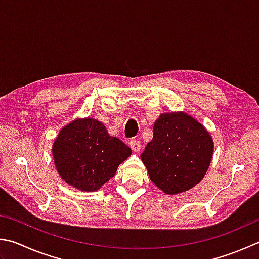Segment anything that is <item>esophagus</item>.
<instances>
[{
    "mask_svg": "<svg viewBox=\"0 0 259 259\" xmlns=\"http://www.w3.org/2000/svg\"><path fill=\"white\" fill-rule=\"evenodd\" d=\"M129 145H130V148L133 149V152L138 153L140 150V143L138 142V140H131Z\"/></svg>",
    "mask_w": 259,
    "mask_h": 259,
    "instance_id": "1",
    "label": "esophagus"
}]
</instances>
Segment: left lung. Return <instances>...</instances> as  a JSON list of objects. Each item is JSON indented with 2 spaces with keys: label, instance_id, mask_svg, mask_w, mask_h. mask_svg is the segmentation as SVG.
<instances>
[{
  "label": "left lung",
  "instance_id": "1",
  "mask_svg": "<svg viewBox=\"0 0 259 259\" xmlns=\"http://www.w3.org/2000/svg\"><path fill=\"white\" fill-rule=\"evenodd\" d=\"M153 139L140 155L149 179L166 195L190 190L210 165L214 142L205 126L187 112L162 113Z\"/></svg>",
  "mask_w": 259,
  "mask_h": 259
}]
</instances>
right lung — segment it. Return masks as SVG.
Here are the masks:
<instances>
[{
	"mask_svg": "<svg viewBox=\"0 0 259 259\" xmlns=\"http://www.w3.org/2000/svg\"><path fill=\"white\" fill-rule=\"evenodd\" d=\"M59 176L78 190L96 191L114 177L131 149L109 135L94 117H78L64 125L52 146Z\"/></svg>",
	"mask_w": 259,
	"mask_h": 259,
	"instance_id": "obj_1",
	"label": "right lung"
}]
</instances>
